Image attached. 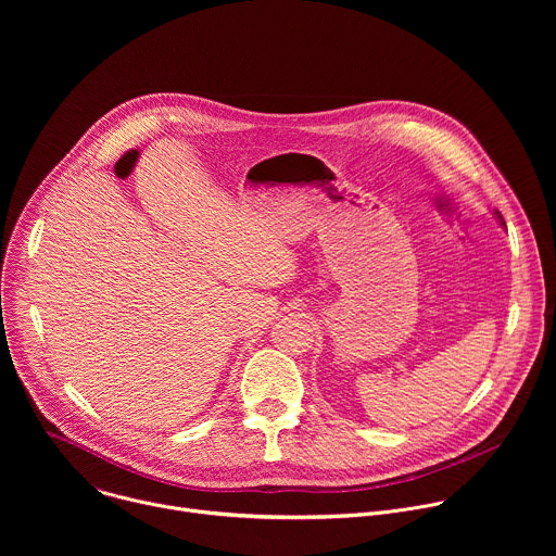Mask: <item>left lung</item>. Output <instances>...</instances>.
Segmentation results:
<instances>
[{"label": "left lung", "mask_w": 556, "mask_h": 556, "mask_svg": "<svg viewBox=\"0 0 556 556\" xmlns=\"http://www.w3.org/2000/svg\"><path fill=\"white\" fill-rule=\"evenodd\" d=\"M493 213H495V217L500 219V224H502V226H506V224H504V217H502V213H500V211H493Z\"/></svg>", "instance_id": "1"}]
</instances>
